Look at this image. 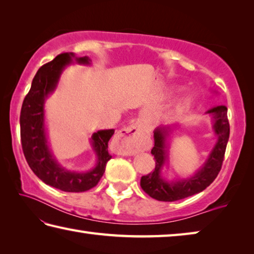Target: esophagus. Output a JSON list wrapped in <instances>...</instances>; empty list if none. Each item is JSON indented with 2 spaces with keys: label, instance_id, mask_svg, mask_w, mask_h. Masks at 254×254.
Segmentation results:
<instances>
[{
  "label": "esophagus",
  "instance_id": "34e87169",
  "mask_svg": "<svg viewBox=\"0 0 254 254\" xmlns=\"http://www.w3.org/2000/svg\"><path fill=\"white\" fill-rule=\"evenodd\" d=\"M115 143L118 154L126 155V156L136 154L141 147L138 125H129V126L123 128L116 135Z\"/></svg>",
  "mask_w": 254,
  "mask_h": 254
}]
</instances>
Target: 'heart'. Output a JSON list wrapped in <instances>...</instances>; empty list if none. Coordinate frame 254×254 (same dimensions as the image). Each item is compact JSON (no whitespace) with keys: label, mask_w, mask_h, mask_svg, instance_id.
I'll return each instance as SVG.
<instances>
[{"label":"heart","mask_w":254,"mask_h":254,"mask_svg":"<svg viewBox=\"0 0 254 254\" xmlns=\"http://www.w3.org/2000/svg\"><path fill=\"white\" fill-rule=\"evenodd\" d=\"M190 106H192V100H190V98H184V99H182L179 104L174 107L173 113L182 114V113H184V111L189 110L190 108Z\"/></svg>","instance_id":"obj_1"}]
</instances>
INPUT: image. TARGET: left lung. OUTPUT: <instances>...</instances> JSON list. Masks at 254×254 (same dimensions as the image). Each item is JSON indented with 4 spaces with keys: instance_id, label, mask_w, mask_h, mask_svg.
Here are the masks:
<instances>
[{
    "instance_id": "1",
    "label": "left lung",
    "mask_w": 254,
    "mask_h": 254,
    "mask_svg": "<svg viewBox=\"0 0 254 254\" xmlns=\"http://www.w3.org/2000/svg\"><path fill=\"white\" fill-rule=\"evenodd\" d=\"M213 116V129L217 140L203 166L190 179L166 181L162 176V168L167 159L166 138L172 130L171 127H157L154 131L155 145L152 154L155 158V170L149 174L141 176L140 186L145 193L157 201L174 202L192 196L205 190L216 179L224 159L226 145L230 136L228 108L217 106L207 111Z\"/></svg>"
}]
</instances>
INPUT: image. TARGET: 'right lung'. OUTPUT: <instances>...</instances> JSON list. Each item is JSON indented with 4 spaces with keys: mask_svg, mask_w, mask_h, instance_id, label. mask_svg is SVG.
Listing matches in <instances>:
<instances>
[{
    "mask_svg": "<svg viewBox=\"0 0 254 254\" xmlns=\"http://www.w3.org/2000/svg\"><path fill=\"white\" fill-rule=\"evenodd\" d=\"M72 59H75L78 64H90L88 57L77 58L72 52H65L57 56L38 70L30 91L22 104L20 128L22 149L34 174L52 188L64 192L79 193L95 188L104 175L106 164L111 158L108 153V141L115 130H99L92 134L91 146L98 159L96 167L89 172L79 173L65 170L53 156L48 146L44 128V101L55 91L62 70L71 64Z\"/></svg>",
    "mask_w": 254,
    "mask_h": 254,
    "instance_id": "1",
    "label": "right lung"
}]
</instances>
